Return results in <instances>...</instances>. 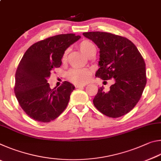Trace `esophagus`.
I'll return each mask as SVG.
<instances>
[{"instance_id":"34e87169","label":"esophagus","mask_w":161,"mask_h":161,"mask_svg":"<svg viewBox=\"0 0 161 161\" xmlns=\"http://www.w3.org/2000/svg\"><path fill=\"white\" fill-rule=\"evenodd\" d=\"M83 86H85V84H77V85H75L76 88H81Z\"/></svg>"}]
</instances>
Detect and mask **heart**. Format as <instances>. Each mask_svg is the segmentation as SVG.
<instances>
[{
  "mask_svg": "<svg viewBox=\"0 0 161 161\" xmlns=\"http://www.w3.org/2000/svg\"><path fill=\"white\" fill-rule=\"evenodd\" d=\"M79 48L87 57L94 55L96 54V46L90 40H84L78 45ZM68 50H66L62 57V62H65L67 59ZM92 74V71L86 68H74L67 73V78L72 82L77 84H84L89 80Z\"/></svg>",
  "mask_w": 161,
  "mask_h": 161,
  "instance_id": "b5f03b06",
  "label": "heart"
}]
</instances>
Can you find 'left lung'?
<instances>
[{"mask_svg":"<svg viewBox=\"0 0 161 161\" xmlns=\"http://www.w3.org/2000/svg\"><path fill=\"white\" fill-rule=\"evenodd\" d=\"M99 48V69L96 77L114 78L108 92L98 89L93 103L101 113L118 118L134 108L146 84V64L140 52L126 37L105 32H84Z\"/></svg>","mask_w":161,"mask_h":161,"instance_id":"obj_1","label":"left lung"}]
</instances>
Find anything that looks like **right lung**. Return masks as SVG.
<instances>
[{
    "instance_id": "1",
    "label": "right lung",
    "mask_w": 161,
    "mask_h": 161,
    "mask_svg": "<svg viewBox=\"0 0 161 161\" xmlns=\"http://www.w3.org/2000/svg\"><path fill=\"white\" fill-rule=\"evenodd\" d=\"M75 34H61L31 45L19 63L15 72L14 92L20 107L37 121L47 123L63 112L75 86L63 81L50 89L47 83L51 72L61 66L66 49L80 39Z\"/></svg>"
}]
</instances>
